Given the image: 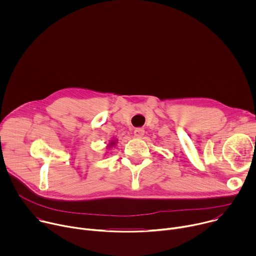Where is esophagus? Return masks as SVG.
Here are the masks:
<instances>
[{"mask_svg":"<svg viewBox=\"0 0 256 256\" xmlns=\"http://www.w3.org/2000/svg\"><path fill=\"white\" fill-rule=\"evenodd\" d=\"M144 134V128H136L134 130V136H136V138L142 136Z\"/></svg>","mask_w":256,"mask_h":256,"instance_id":"1","label":"esophagus"}]
</instances>
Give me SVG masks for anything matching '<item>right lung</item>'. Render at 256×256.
Instances as JSON below:
<instances>
[{
	"label": "right lung",
	"instance_id": "1",
	"mask_svg": "<svg viewBox=\"0 0 256 256\" xmlns=\"http://www.w3.org/2000/svg\"><path fill=\"white\" fill-rule=\"evenodd\" d=\"M114 144H116V140H112L110 142H109V144H108V148H109V147H110V146H114Z\"/></svg>",
	"mask_w": 256,
	"mask_h": 256
}]
</instances>
